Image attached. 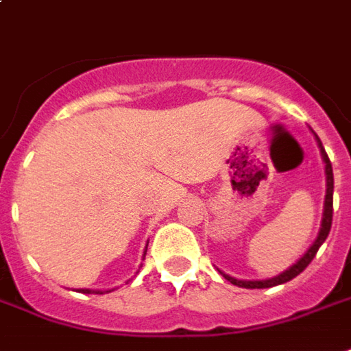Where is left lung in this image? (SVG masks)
Instances as JSON below:
<instances>
[{
	"label": "left lung",
	"instance_id": "left-lung-1",
	"mask_svg": "<svg viewBox=\"0 0 351 351\" xmlns=\"http://www.w3.org/2000/svg\"><path fill=\"white\" fill-rule=\"evenodd\" d=\"M317 138V136H315ZM317 144H319V150L321 156H323V161H325V175H327V193H325V209H323V220H321V228H319V234L315 237V241L312 243V247L308 249V251L304 252L302 258H298L296 264H293L291 268H287L283 274H279L276 278L271 279H262V281H243V279H235L230 278L228 274H222L224 278L230 281V283H234L237 287H243V289H268V287H276L281 285V283H287V281H291V279H295L298 274H302L304 269L308 268V264L313 261V256L317 254L319 251V247L325 243V239H327V235L330 232V224H332V190H335V178H332V165H330V159L327 156V152L323 148V144L317 138Z\"/></svg>",
	"mask_w": 351,
	"mask_h": 351
}]
</instances>
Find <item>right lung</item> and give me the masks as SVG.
<instances>
[{
	"instance_id": "obj_1",
	"label": "right lung",
	"mask_w": 351,
	"mask_h": 351,
	"mask_svg": "<svg viewBox=\"0 0 351 351\" xmlns=\"http://www.w3.org/2000/svg\"><path fill=\"white\" fill-rule=\"evenodd\" d=\"M144 254H146V251H144ZM82 293H90L89 289H82ZM93 293H95V291H93ZM97 293H100V295H102V291H97Z\"/></svg>"
}]
</instances>
